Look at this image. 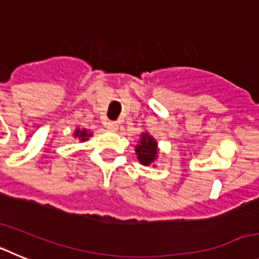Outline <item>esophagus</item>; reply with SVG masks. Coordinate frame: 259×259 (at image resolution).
I'll list each match as a JSON object with an SVG mask.
<instances>
[{
	"mask_svg": "<svg viewBox=\"0 0 259 259\" xmlns=\"http://www.w3.org/2000/svg\"><path fill=\"white\" fill-rule=\"evenodd\" d=\"M106 127L109 128V130H111V131H116L119 127L118 122H115V120H109V122L106 123Z\"/></svg>",
	"mask_w": 259,
	"mask_h": 259,
	"instance_id": "34e87169",
	"label": "esophagus"
}]
</instances>
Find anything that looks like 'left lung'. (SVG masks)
Returning a JSON list of instances; mask_svg holds the SVG:
<instances>
[{
	"label": "left lung",
	"mask_w": 259,
	"mask_h": 259,
	"mask_svg": "<svg viewBox=\"0 0 259 259\" xmlns=\"http://www.w3.org/2000/svg\"><path fill=\"white\" fill-rule=\"evenodd\" d=\"M155 146H157V143L153 137H150L148 134L141 136L140 145L136 146L137 158L141 163L148 166L154 161L155 157H157V148Z\"/></svg>",
	"instance_id": "8db88e82"
}]
</instances>
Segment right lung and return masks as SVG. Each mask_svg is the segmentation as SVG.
Here are the masks:
<instances>
[{"label": "right lung", "mask_w": 259, "mask_h": 259, "mask_svg": "<svg viewBox=\"0 0 259 259\" xmlns=\"http://www.w3.org/2000/svg\"><path fill=\"white\" fill-rule=\"evenodd\" d=\"M75 136L79 137V139H81V141H85L87 139H88V137L91 136V134H88V132H87V130H83V131H80V130H76V132H75Z\"/></svg>", "instance_id": "right-lung-1"}]
</instances>
